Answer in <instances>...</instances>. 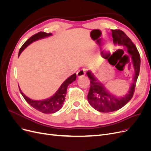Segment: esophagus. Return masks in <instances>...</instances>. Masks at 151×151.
Segmentation results:
<instances>
[{"label": "esophagus", "instance_id": "34e87169", "mask_svg": "<svg viewBox=\"0 0 151 151\" xmlns=\"http://www.w3.org/2000/svg\"><path fill=\"white\" fill-rule=\"evenodd\" d=\"M85 72H86V69L85 68H82V69L79 70L78 72H77V77H81L85 76Z\"/></svg>", "mask_w": 151, "mask_h": 151}]
</instances>
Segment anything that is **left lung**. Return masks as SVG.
I'll return each instance as SVG.
<instances>
[{"instance_id":"8db88e82","label":"left lung","mask_w":151,"mask_h":151,"mask_svg":"<svg viewBox=\"0 0 151 151\" xmlns=\"http://www.w3.org/2000/svg\"><path fill=\"white\" fill-rule=\"evenodd\" d=\"M113 41L115 45L127 48V53L132 56L134 69V76L130 89L125 96L118 98L109 93L104 86L96 78L91 71L87 72L90 79V89L88 99L91 106L97 111L104 113L115 111L122 108L129 102L134 96L135 85L139 75L140 67V54L137 48L127 35L120 29L111 30Z\"/></svg>"}]
</instances>
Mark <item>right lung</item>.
I'll list each match as a JSON object with an SVG mask.
<instances>
[{
    "mask_svg": "<svg viewBox=\"0 0 151 151\" xmlns=\"http://www.w3.org/2000/svg\"><path fill=\"white\" fill-rule=\"evenodd\" d=\"M52 35V34L50 33H45V32H39V33L32 36L29 39H28L23 45H22V46L19 50L18 56H19L21 52L31 43H33L35 41H36L39 39H42L45 37H47V36H51ZM76 79V74H74L63 82L56 92V93L53 96H52L51 98L44 100H40V101H36V100L31 99L30 98H28L26 96H25L22 93L19 87V88L21 94H22V96H23L26 102L29 105H31L32 107H33L39 111L43 113H53L58 111V110H60L62 108L63 102H64L65 99V97L66 96L67 86L70 84H71L72 82L75 81Z\"/></svg>",
    "mask_w": 151,
    "mask_h": 151,
    "instance_id": "obj_1",
    "label": "right lung"
}]
</instances>
